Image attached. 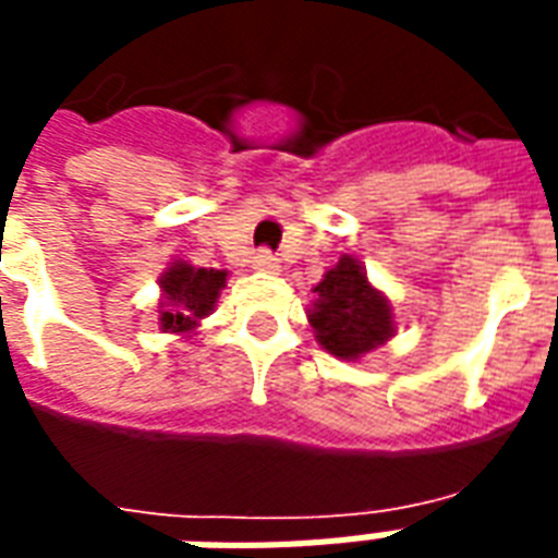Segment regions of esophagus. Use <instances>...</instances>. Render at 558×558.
Returning a JSON list of instances; mask_svg holds the SVG:
<instances>
[{
  "label": "esophagus",
  "mask_w": 558,
  "mask_h": 558,
  "mask_svg": "<svg viewBox=\"0 0 558 558\" xmlns=\"http://www.w3.org/2000/svg\"><path fill=\"white\" fill-rule=\"evenodd\" d=\"M251 263H254V268H257V271H278V257H275V254H271V251H268V247H263V251H257V254H254V259H251Z\"/></svg>",
  "instance_id": "34e87169"
}]
</instances>
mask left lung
<instances>
[{
  "instance_id": "left-lung-1",
  "label": "left lung",
  "mask_w": 558,
  "mask_h": 558,
  "mask_svg": "<svg viewBox=\"0 0 558 558\" xmlns=\"http://www.w3.org/2000/svg\"><path fill=\"white\" fill-rule=\"evenodd\" d=\"M311 325L325 352L342 361H357L393 337V313L381 292L366 280V271L354 257L340 263L316 287Z\"/></svg>"
}]
</instances>
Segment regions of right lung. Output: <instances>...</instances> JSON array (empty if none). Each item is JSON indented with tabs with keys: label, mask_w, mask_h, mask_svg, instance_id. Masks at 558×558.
<instances>
[{
	"label": "right lung",
	"mask_w": 558,
	"mask_h": 558,
	"mask_svg": "<svg viewBox=\"0 0 558 558\" xmlns=\"http://www.w3.org/2000/svg\"><path fill=\"white\" fill-rule=\"evenodd\" d=\"M225 280L227 271H218V268H195L189 266V263H174L165 271L162 280H159L165 301H168L162 316H159L162 331H195L197 322L209 316V311H213Z\"/></svg>",
	"instance_id": "add662e5"
}]
</instances>
